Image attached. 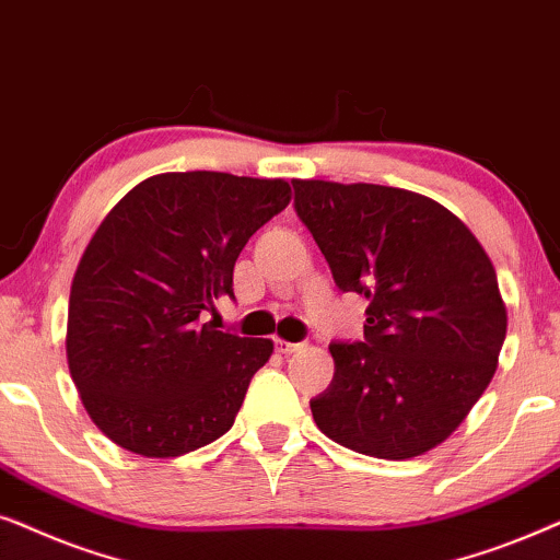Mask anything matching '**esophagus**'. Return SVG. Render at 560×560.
<instances>
[{
    "label": "esophagus",
    "instance_id": "esophagus-1",
    "mask_svg": "<svg viewBox=\"0 0 560 560\" xmlns=\"http://www.w3.org/2000/svg\"><path fill=\"white\" fill-rule=\"evenodd\" d=\"M300 348H302V342H289V340L276 338V350H279V353L289 355V353H296V350H300Z\"/></svg>",
    "mask_w": 560,
    "mask_h": 560
}]
</instances>
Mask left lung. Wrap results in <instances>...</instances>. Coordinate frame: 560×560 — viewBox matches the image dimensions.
<instances>
[{
    "label": "left lung",
    "instance_id": "1",
    "mask_svg": "<svg viewBox=\"0 0 560 560\" xmlns=\"http://www.w3.org/2000/svg\"><path fill=\"white\" fill-rule=\"evenodd\" d=\"M294 210L342 292L366 296L363 340L332 342L335 374L310 401L317 428L363 456L441 445L497 371L506 307L471 230L422 194L294 178Z\"/></svg>",
    "mask_w": 560,
    "mask_h": 560
}]
</instances>
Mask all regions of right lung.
<instances>
[{
  "label": "right lung",
  "mask_w": 560,
  "mask_h": 560,
  "mask_svg": "<svg viewBox=\"0 0 560 560\" xmlns=\"http://www.w3.org/2000/svg\"><path fill=\"white\" fill-rule=\"evenodd\" d=\"M289 199L284 178L176 171L132 186L96 228L73 273L66 355L119 448L176 458L233 428L273 342L202 315L233 296L237 256Z\"/></svg>",
  "instance_id": "obj_1"
}]
</instances>
